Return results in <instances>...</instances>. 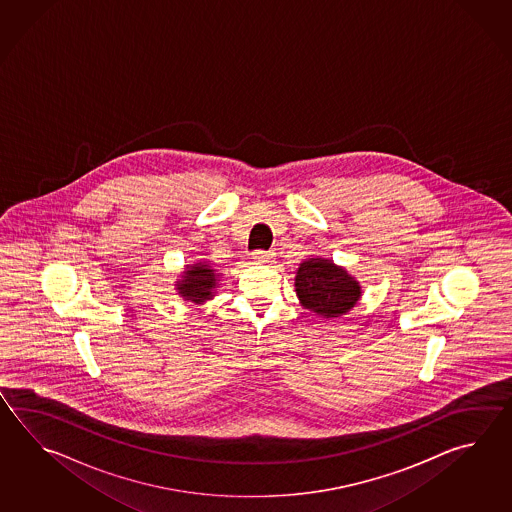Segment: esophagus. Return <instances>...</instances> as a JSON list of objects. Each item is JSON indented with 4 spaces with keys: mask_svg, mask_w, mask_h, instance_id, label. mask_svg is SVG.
Listing matches in <instances>:
<instances>
[{
    "mask_svg": "<svg viewBox=\"0 0 512 512\" xmlns=\"http://www.w3.org/2000/svg\"><path fill=\"white\" fill-rule=\"evenodd\" d=\"M252 260L258 261V263H263V265H271L272 260H274V252L272 251H254L252 254Z\"/></svg>",
    "mask_w": 512,
    "mask_h": 512,
    "instance_id": "1",
    "label": "esophagus"
}]
</instances>
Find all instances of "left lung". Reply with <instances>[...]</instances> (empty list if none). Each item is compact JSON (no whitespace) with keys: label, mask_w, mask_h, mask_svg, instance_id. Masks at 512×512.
Instances as JSON below:
<instances>
[{"label":"left lung","mask_w":512,"mask_h":512,"mask_svg":"<svg viewBox=\"0 0 512 512\" xmlns=\"http://www.w3.org/2000/svg\"><path fill=\"white\" fill-rule=\"evenodd\" d=\"M296 294L304 307L322 316L344 315L360 296L359 282L329 260H307L296 272Z\"/></svg>","instance_id":"left-lung-1"}]
</instances>
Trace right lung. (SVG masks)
<instances>
[{"mask_svg": "<svg viewBox=\"0 0 512 512\" xmlns=\"http://www.w3.org/2000/svg\"><path fill=\"white\" fill-rule=\"evenodd\" d=\"M214 287H216L214 269L199 263L196 267H188V271H185V280L179 283L177 289L188 300L201 304L214 296L212 294Z\"/></svg>", "mask_w": 512, "mask_h": 512, "instance_id": "right-lung-1", "label": "right lung"}]
</instances>
